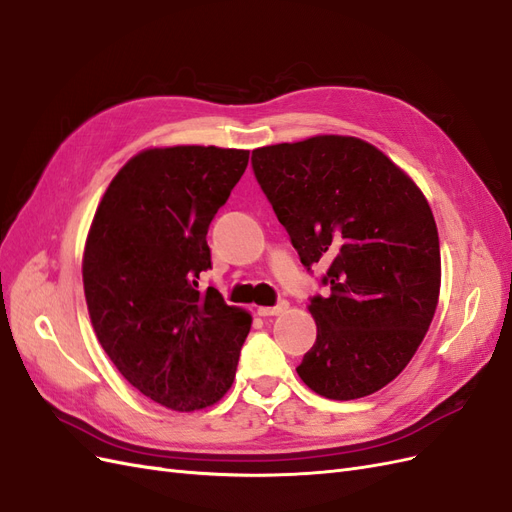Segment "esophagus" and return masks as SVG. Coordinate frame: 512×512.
I'll return each mask as SVG.
<instances>
[{"instance_id":"34e87169","label":"esophagus","mask_w":512,"mask_h":512,"mask_svg":"<svg viewBox=\"0 0 512 512\" xmlns=\"http://www.w3.org/2000/svg\"><path fill=\"white\" fill-rule=\"evenodd\" d=\"M288 309V301H280L277 305H273V307H258V314L260 316H280V314H284Z\"/></svg>"}]
</instances>
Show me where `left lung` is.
Returning a JSON list of instances; mask_svg holds the SVG:
<instances>
[{"label":"left lung","instance_id":"8db88e82","mask_svg":"<svg viewBox=\"0 0 512 512\" xmlns=\"http://www.w3.org/2000/svg\"><path fill=\"white\" fill-rule=\"evenodd\" d=\"M254 177L307 271L318 335L297 374L322 397L380 391L410 363L436 314L440 241L425 196L374 145L314 136L252 151Z\"/></svg>","mask_w":512,"mask_h":512}]
</instances>
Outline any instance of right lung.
<instances>
[{
  "label": "right lung",
  "mask_w": 512,
  "mask_h": 512,
  "mask_svg": "<svg viewBox=\"0 0 512 512\" xmlns=\"http://www.w3.org/2000/svg\"><path fill=\"white\" fill-rule=\"evenodd\" d=\"M247 160L243 149H147L108 185L89 230L83 286L94 331L121 376L170 410L220 401L250 333V314L198 288L211 269L209 224Z\"/></svg>",
  "instance_id": "add662e5"
}]
</instances>
